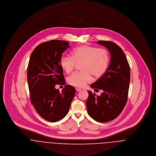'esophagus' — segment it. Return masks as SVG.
<instances>
[{"label": "esophagus", "mask_w": 156, "mask_h": 156, "mask_svg": "<svg viewBox=\"0 0 156 156\" xmlns=\"http://www.w3.org/2000/svg\"><path fill=\"white\" fill-rule=\"evenodd\" d=\"M75 89H76V91H81V89L80 88H75Z\"/></svg>", "instance_id": "esophagus-1"}]
</instances>
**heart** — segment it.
I'll list each match as a JSON object with an SVG mask.
<instances>
[{
	"label": "heart",
	"instance_id": "1",
	"mask_svg": "<svg viewBox=\"0 0 156 156\" xmlns=\"http://www.w3.org/2000/svg\"><path fill=\"white\" fill-rule=\"evenodd\" d=\"M109 54L104 48L83 45L75 48L71 51V57L62 56L60 65L66 73H69L76 65L81 63V72L70 75L67 81L70 85L83 87L91 81V75L94 77L101 76L108 68Z\"/></svg>",
	"mask_w": 156,
	"mask_h": 156
}]
</instances>
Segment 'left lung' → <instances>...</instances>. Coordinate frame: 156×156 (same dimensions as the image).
Listing matches in <instances>:
<instances>
[{
    "label": "left lung",
    "instance_id": "1",
    "mask_svg": "<svg viewBox=\"0 0 156 156\" xmlns=\"http://www.w3.org/2000/svg\"><path fill=\"white\" fill-rule=\"evenodd\" d=\"M108 49L111 55L109 66L104 75L90 87L96 91L102 90L101 96L88 91L87 109L89 115L96 121L105 122L117 118L127 100L130 84V67L121 48L110 41H99Z\"/></svg>",
    "mask_w": 156,
    "mask_h": 156
}]
</instances>
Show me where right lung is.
<instances>
[{"label":"right lung","instance_id":"add662e5","mask_svg":"<svg viewBox=\"0 0 156 156\" xmlns=\"http://www.w3.org/2000/svg\"><path fill=\"white\" fill-rule=\"evenodd\" d=\"M69 47L65 41L51 40L37 46L30 57L27 75L30 101L39 115L47 121L63 119L75 94L70 85L61 93L55 88L56 84H65L60 60Z\"/></svg>","mask_w":156,"mask_h":156}]
</instances>
